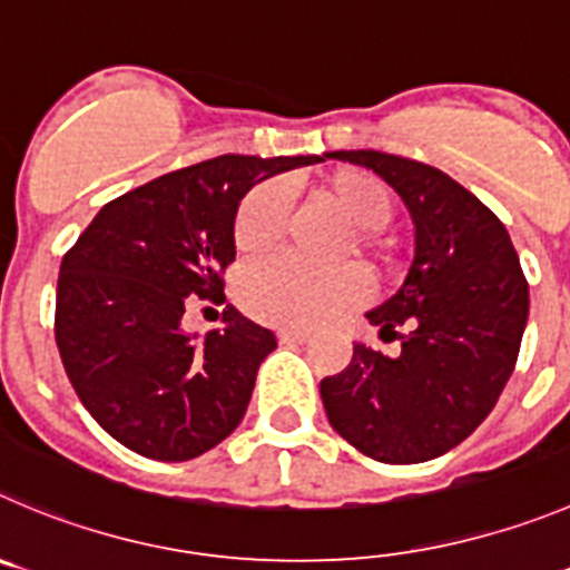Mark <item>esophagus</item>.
Wrapping results in <instances>:
<instances>
[{
  "label": "esophagus",
  "mask_w": 570,
  "mask_h": 570,
  "mask_svg": "<svg viewBox=\"0 0 570 570\" xmlns=\"http://www.w3.org/2000/svg\"><path fill=\"white\" fill-rule=\"evenodd\" d=\"M278 340L286 345H301L309 340V332H301V328H278Z\"/></svg>",
  "instance_id": "obj_1"
}]
</instances>
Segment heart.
Returning a JSON list of instances; mask_svg holds the SVG:
<instances>
[{
    "label": "heart",
    "instance_id": "1",
    "mask_svg": "<svg viewBox=\"0 0 570 570\" xmlns=\"http://www.w3.org/2000/svg\"><path fill=\"white\" fill-rule=\"evenodd\" d=\"M317 196L354 225L345 253H357L371 269H382L391 244L380 236L393 213V196L382 179L360 168H340L317 185ZM289 216V196L281 185H255L233 222V242L247 258L281 242ZM371 295L368 275L354 264L312 267L295 258H275L242 278V303L253 317L273 326L317 328L360 309Z\"/></svg>",
    "mask_w": 570,
    "mask_h": 570
}]
</instances>
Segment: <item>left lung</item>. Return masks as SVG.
<instances>
[{
    "mask_svg": "<svg viewBox=\"0 0 570 570\" xmlns=\"http://www.w3.org/2000/svg\"><path fill=\"white\" fill-rule=\"evenodd\" d=\"M380 174L413 219L405 284L371 309L402 354L354 343L348 368L321 382L332 428L382 464L444 455L492 413L518 363L529 284L503 222L433 165L385 151H332Z\"/></svg>",
    "mask_w": 570,
    "mask_h": 570,
    "instance_id": "1",
    "label": "left lung"
}]
</instances>
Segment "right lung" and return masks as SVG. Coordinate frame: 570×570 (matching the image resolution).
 I'll use <instances>...</instances> for the list:
<instances>
[{"mask_svg": "<svg viewBox=\"0 0 570 570\" xmlns=\"http://www.w3.org/2000/svg\"><path fill=\"white\" fill-rule=\"evenodd\" d=\"M323 157H225L163 174L100 207L61 261L56 343L95 422L154 461L225 441L275 334L227 306L225 328L183 332L190 303H225L238 202L261 179Z\"/></svg>", "mask_w": 570, "mask_h": 570, "instance_id": "obj_1", "label": "right lung"}]
</instances>
